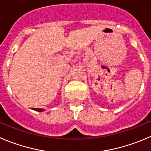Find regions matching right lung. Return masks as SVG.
<instances>
[{
    "label": "right lung",
    "mask_w": 151,
    "mask_h": 151,
    "mask_svg": "<svg viewBox=\"0 0 151 151\" xmlns=\"http://www.w3.org/2000/svg\"><path fill=\"white\" fill-rule=\"evenodd\" d=\"M32 110H36V111H39V112L44 111V109H41V108H33V109H32Z\"/></svg>",
    "instance_id": "1"
}]
</instances>
